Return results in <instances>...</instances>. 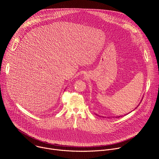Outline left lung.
I'll list each match as a JSON object with an SVG mask.
<instances>
[{
    "instance_id": "8db88e82",
    "label": "left lung",
    "mask_w": 159,
    "mask_h": 159,
    "mask_svg": "<svg viewBox=\"0 0 159 159\" xmlns=\"http://www.w3.org/2000/svg\"><path fill=\"white\" fill-rule=\"evenodd\" d=\"M116 118H120V116H118V117H116Z\"/></svg>"
}]
</instances>
